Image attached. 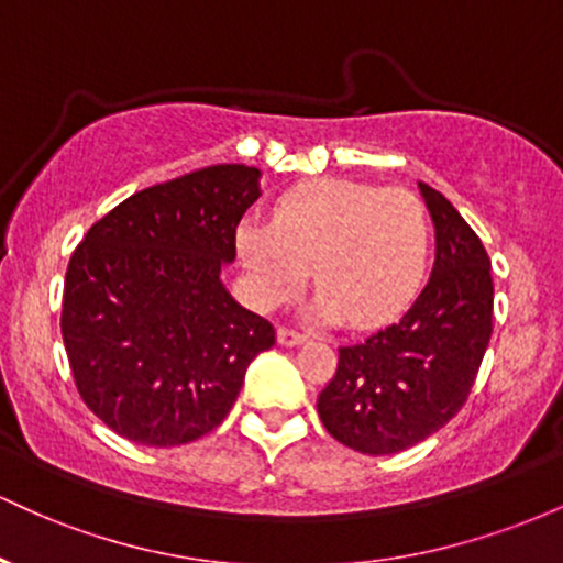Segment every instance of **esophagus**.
I'll use <instances>...</instances> for the list:
<instances>
[{"label": "esophagus", "mask_w": 563, "mask_h": 563, "mask_svg": "<svg viewBox=\"0 0 563 563\" xmlns=\"http://www.w3.org/2000/svg\"><path fill=\"white\" fill-rule=\"evenodd\" d=\"M307 341V335L299 331H290V328H277V344L280 346H299Z\"/></svg>", "instance_id": "1"}]
</instances>
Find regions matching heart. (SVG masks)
<instances>
[{"label": "heart", "instance_id": "heart-1", "mask_svg": "<svg viewBox=\"0 0 563 563\" xmlns=\"http://www.w3.org/2000/svg\"><path fill=\"white\" fill-rule=\"evenodd\" d=\"M235 249L260 309L296 299L312 269L314 320L376 328L399 318L421 290L429 222L421 200L402 187L314 179L280 196L273 224H238Z\"/></svg>", "mask_w": 563, "mask_h": 563}]
</instances>
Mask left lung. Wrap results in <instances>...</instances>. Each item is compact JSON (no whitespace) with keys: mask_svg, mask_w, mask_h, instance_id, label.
<instances>
[{"mask_svg":"<svg viewBox=\"0 0 563 563\" xmlns=\"http://www.w3.org/2000/svg\"><path fill=\"white\" fill-rule=\"evenodd\" d=\"M418 190L434 222L429 283L402 320L339 349L318 397L328 434L365 455H394L442 429L468 399L493 335L487 251L442 192Z\"/></svg>","mask_w":563,"mask_h":563,"instance_id":"8db88e82","label":"left lung"}]
</instances>
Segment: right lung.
I'll use <instances>...</instances> for the list:
<instances>
[{
    "mask_svg": "<svg viewBox=\"0 0 563 563\" xmlns=\"http://www.w3.org/2000/svg\"><path fill=\"white\" fill-rule=\"evenodd\" d=\"M262 172L209 166L147 187L92 224L63 290L76 389L108 429L147 448L196 442L228 418L275 328L222 283Z\"/></svg>",
    "mask_w": 563,
    "mask_h": 563,
    "instance_id": "add662e5",
    "label": "right lung"
}]
</instances>
